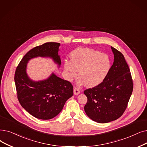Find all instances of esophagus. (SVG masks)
<instances>
[{
	"mask_svg": "<svg viewBox=\"0 0 147 147\" xmlns=\"http://www.w3.org/2000/svg\"><path fill=\"white\" fill-rule=\"evenodd\" d=\"M80 94V91L78 88H74V95H78Z\"/></svg>",
	"mask_w": 147,
	"mask_h": 147,
	"instance_id": "esophagus-1",
	"label": "esophagus"
}]
</instances>
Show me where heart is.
Returning a JSON list of instances; mask_svg holds the SVG:
<instances>
[{
	"instance_id": "obj_1",
	"label": "heart",
	"mask_w": 147,
	"mask_h": 147,
	"mask_svg": "<svg viewBox=\"0 0 147 147\" xmlns=\"http://www.w3.org/2000/svg\"><path fill=\"white\" fill-rule=\"evenodd\" d=\"M71 61L64 62L67 78L71 80L78 75L80 78L78 85L85 84L88 87H94L103 82L111 68V61L107 55L99 51L79 48L71 53Z\"/></svg>"
}]
</instances>
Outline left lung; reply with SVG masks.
Masks as SVG:
<instances>
[{"label": "left lung", "mask_w": 147, "mask_h": 147, "mask_svg": "<svg viewBox=\"0 0 147 147\" xmlns=\"http://www.w3.org/2000/svg\"><path fill=\"white\" fill-rule=\"evenodd\" d=\"M113 65L103 82L84 91L88 101L84 107L87 116L98 123L119 118L124 112L132 94L133 84L124 56L111 47Z\"/></svg>", "instance_id": "1"}]
</instances>
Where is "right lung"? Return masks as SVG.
Segmentation results:
<instances>
[{
  "instance_id": "1",
  "label": "right lung",
  "mask_w": 147,
  "mask_h": 147,
  "mask_svg": "<svg viewBox=\"0 0 147 147\" xmlns=\"http://www.w3.org/2000/svg\"><path fill=\"white\" fill-rule=\"evenodd\" d=\"M60 43L46 42L31 49L24 56L16 68L14 80L18 100L31 115L40 119H50L61 112L66 101L73 95L72 85L53 72L44 80L35 81L27 73V64L32 59L50 58L58 68L61 65Z\"/></svg>"
}]
</instances>
